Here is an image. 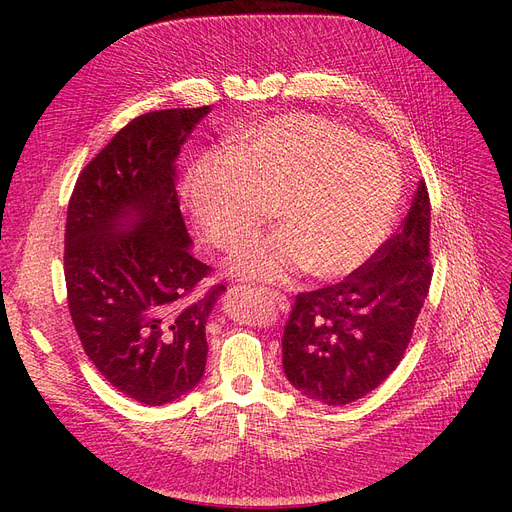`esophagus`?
Listing matches in <instances>:
<instances>
[{"label":"esophagus","instance_id":"34e87169","mask_svg":"<svg viewBox=\"0 0 512 512\" xmlns=\"http://www.w3.org/2000/svg\"><path fill=\"white\" fill-rule=\"evenodd\" d=\"M261 292L265 294L267 299H270L282 313H288L290 311V303H288V299L284 297L282 292H278V290H270V288H261Z\"/></svg>","mask_w":512,"mask_h":512}]
</instances>
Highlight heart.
I'll return each instance as SVG.
<instances>
[{
    "label": "heart",
    "instance_id": "heart-1",
    "mask_svg": "<svg viewBox=\"0 0 512 512\" xmlns=\"http://www.w3.org/2000/svg\"><path fill=\"white\" fill-rule=\"evenodd\" d=\"M396 155L315 114H288L259 126L230 153L199 159L188 205L215 247L255 230L276 205L280 230L240 245L232 276L288 282L305 272L334 280L355 272L386 240L398 209Z\"/></svg>",
    "mask_w": 512,
    "mask_h": 512
}]
</instances>
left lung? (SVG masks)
Instances as JSON below:
<instances>
[{"label": "left lung", "instance_id": "8db88e82", "mask_svg": "<svg viewBox=\"0 0 512 512\" xmlns=\"http://www.w3.org/2000/svg\"><path fill=\"white\" fill-rule=\"evenodd\" d=\"M429 220L419 180L398 234L342 282L297 294L282 338L284 375L294 390L342 407L396 369L432 282Z\"/></svg>", "mask_w": 512, "mask_h": 512}]
</instances>
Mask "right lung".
Listing matches in <instances>:
<instances>
[{"label": "right lung", "mask_w": 512, "mask_h": 512, "mask_svg": "<svg viewBox=\"0 0 512 512\" xmlns=\"http://www.w3.org/2000/svg\"><path fill=\"white\" fill-rule=\"evenodd\" d=\"M211 107L134 118L80 172L68 203V309L87 357L118 392L161 407L191 392L207 361L205 324L226 286L191 249L178 155Z\"/></svg>", "instance_id": "1"}]
</instances>
